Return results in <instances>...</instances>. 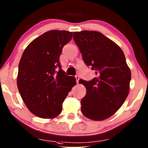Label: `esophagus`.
<instances>
[{
	"mask_svg": "<svg viewBox=\"0 0 148 148\" xmlns=\"http://www.w3.org/2000/svg\"><path fill=\"white\" fill-rule=\"evenodd\" d=\"M75 78H76L77 83L79 84V75H76V76H75Z\"/></svg>",
	"mask_w": 148,
	"mask_h": 148,
	"instance_id": "34e87169",
	"label": "esophagus"
}]
</instances>
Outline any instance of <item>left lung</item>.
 <instances>
[{
	"instance_id": "8db88e82",
	"label": "left lung",
	"mask_w": 148,
	"mask_h": 148,
	"mask_svg": "<svg viewBox=\"0 0 148 148\" xmlns=\"http://www.w3.org/2000/svg\"><path fill=\"white\" fill-rule=\"evenodd\" d=\"M73 39L85 64L97 75L90 82H79L86 88L81 111L90 120H104L120 108L129 93L131 72L125 56L116 43L99 32H74Z\"/></svg>"
}]
</instances>
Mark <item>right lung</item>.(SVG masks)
Listing matches in <instances>:
<instances>
[{
  "label": "right lung",
  "mask_w": 148,
  "mask_h": 148,
  "mask_svg": "<svg viewBox=\"0 0 148 148\" xmlns=\"http://www.w3.org/2000/svg\"><path fill=\"white\" fill-rule=\"evenodd\" d=\"M72 37V32L47 31L34 39L23 52L17 85L25 105L39 118L58 116L65 98L75 86V77L66 75L59 62L62 47Z\"/></svg>",
  "instance_id": "add662e5"
}]
</instances>
